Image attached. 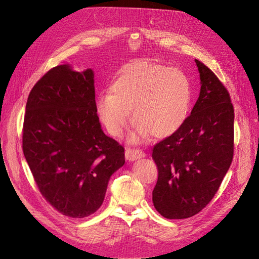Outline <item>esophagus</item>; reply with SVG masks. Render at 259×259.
Segmentation results:
<instances>
[{"mask_svg": "<svg viewBox=\"0 0 259 259\" xmlns=\"http://www.w3.org/2000/svg\"><path fill=\"white\" fill-rule=\"evenodd\" d=\"M146 153L142 150H139V149H126V151H125V158H126L128 161H136L138 159H142L145 158Z\"/></svg>", "mask_w": 259, "mask_h": 259, "instance_id": "esophagus-1", "label": "esophagus"}]
</instances>
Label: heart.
Returning <instances> with one entry per match:
<instances>
[{
	"instance_id": "1",
	"label": "heart",
	"mask_w": 259,
	"mask_h": 259,
	"mask_svg": "<svg viewBox=\"0 0 259 259\" xmlns=\"http://www.w3.org/2000/svg\"><path fill=\"white\" fill-rule=\"evenodd\" d=\"M191 85L177 68L150 60H136L124 66L112 81L109 93L96 101L99 119L109 134L121 137L132 121L139 133L166 138L184 126L190 111Z\"/></svg>"
}]
</instances>
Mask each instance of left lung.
I'll return each instance as SVG.
<instances>
[{"label":"left lung","mask_w":259,"mask_h":259,"mask_svg":"<svg viewBox=\"0 0 259 259\" xmlns=\"http://www.w3.org/2000/svg\"><path fill=\"white\" fill-rule=\"evenodd\" d=\"M201 91L191 114L174 135L154 145L155 209L165 218L198 214L214 198L233 158L234 110L224 84L195 59Z\"/></svg>","instance_id":"8db88e82"}]
</instances>
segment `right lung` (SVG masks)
Segmentation results:
<instances>
[{
    "instance_id": "1",
    "label": "right lung",
    "mask_w": 259,
    "mask_h": 259,
    "mask_svg": "<svg viewBox=\"0 0 259 259\" xmlns=\"http://www.w3.org/2000/svg\"><path fill=\"white\" fill-rule=\"evenodd\" d=\"M22 150L38 190L62 215L83 218L103 204L124 148L101 130L94 72L51 69L31 90Z\"/></svg>"
}]
</instances>
